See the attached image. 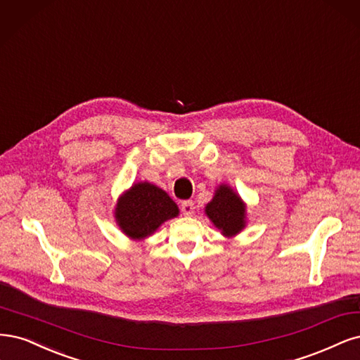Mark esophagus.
<instances>
[{"label": "esophagus", "instance_id": "1", "mask_svg": "<svg viewBox=\"0 0 360 360\" xmlns=\"http://www.w3.org/2000/svg\"><path fill=\"white\" fill-rule=\"evenodd\" d=\"M181 211H182L184 215H187V217L193 215V212H194V202L193 200L182 202L181 203Z\"/></svg>", "mask_w": 360, "mask_h": 360}]
</instances>
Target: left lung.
<instances>
[{"instance_id": "8db88e82", "label": "left lung", "mask_w": 360, "mask_h": 360, "mask_svg": "<svg viewBox=\"0 0 360 360\" xmlns=\"http://www.w3.org/2000/svg\"><path fill=\"white\" fill-rule=\"evenodd\" d=\"M205 214L227 238L238 235L247 224L245 203L226 184L217 188L214 199L205 207Z\"/></svg>"}]
</instances>
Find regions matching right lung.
<instances>
[{"label":"right lung","mask_w":360,"mask_h":360,"mask_svg":"<svg viewBox=\"0 0 360 360\" xmlns=\"http://www.w3.org/2000/svg\"><path fill=\"white\" fill-rule=\"evenodd\" d=\"M179 215L169 194L149 182H137L125 191L115 207V219L130 239L142 240L170 218Z\"/></svg>","instance_id":"right-lung-1"}]
</instances>
